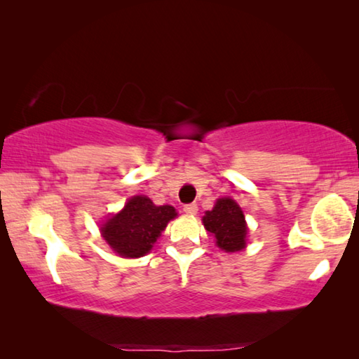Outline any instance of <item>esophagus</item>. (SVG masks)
I'll return each instance as SVG.
<instances>
[{
  "label": "esophagus",
  "instance_id": "34e87169",
  "mask_svg": "<svg viewBox=\"0 0 359 359\" xmlns=\"http://www.w3.org/2000/svg\"><path fill=\"white\" fill-rule=\"evenodd\" d=\"M184 212L185 214H188V215H196V212H198V204H185L184 205Z\"/></svg>",
  "mask_w": 359,
  "mask_h": 359
}]
</instances>
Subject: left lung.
<instances>
[{"instance_id": "1", "label": "left lung", "mask_w": 359, "mask_h": 359, "mask_svg": "<svg viewBox=\"0 0 359 359\" xmlns=\"http://www.w3.org/2000/svg\"><path fill=\"white\" fill-rule=\"evenodd\" d=\"M204 228L215 236L217 245L224 252H239L245 247L247 224L238 203L222 198L203 217Z\"/></svg>"}]
</instances>
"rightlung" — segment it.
Returning a JSON list of instances; mask_svg holds the SVG:
<instances>
[{
  "instance_id": "obj_1",
  "label": "right lung",
  "mask_w": 359,
  "mask_h": 359,
  "mask_svg": "<svg viewBox=\"0 0 359 359\" xmlns=\"http://www.w3.org/2000/svg\"><path fill=\"white\" fill-rule=\"evenodd\" d=\"M175 215L172 205H155L149 198L135 196L120 214L102 224L101 233L114 252L126 258H139L151 250Z\"/></svg>"
}]
</instances>
